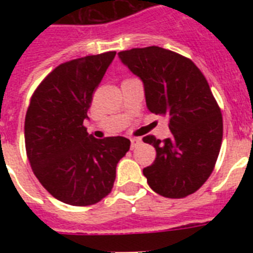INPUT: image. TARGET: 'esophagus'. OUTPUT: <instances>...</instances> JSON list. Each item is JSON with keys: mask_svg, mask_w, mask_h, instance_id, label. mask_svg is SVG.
I'll use <instances>...</instances> for the list:
<instances>
[{"mask_svg": "<svg viewBox=\"0 0 253 253\" xmlns=\"http://www.w3.org/2000/svg\"><path fill=\"white\" fill-rule=\"evenodd\" d=\"M142 144V139L140 138H132L131 139V150H135L136 147Z\"/></svg>", "mask_w": 253, "mask_h": 253, "instance_id": "obj_1", "label": "esophagus"}]
</instances>
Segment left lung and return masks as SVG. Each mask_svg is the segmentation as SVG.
Segmentation results:
<instances>
[{
  "mask_svg": "<svg viewBox=\"0 0 253 253\" xmlns=\"http://www.w3.org/2000/svg\"><path fill=\"white\" fill-rule=\"evenodd\" d=\"M119 59L144 85L148 110L169 119L172 136L152 135L156 159L143 169L150 188L167 198H184L197 192L211 174L219 155L223 121L208 81L196 64L162 48H132Z\"/></svg>",
  "mask_w": 253,
  "mask_h": 253,
  "instance_id": "left-lung-1",
  "label": "left lung"
}]
</instances>
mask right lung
<instances>
[{"mask_svg": "<svg viewBox=\"0 0 253 253\" xmlns=\"http://www.w3.org/2000/svg\"><path fill=\"white\" fill-rule=\"evenodd\" d=\"M115 53L56 67L34 91L26 113V152L34 174L64 204L89 206L106 197L114 185L117 164L130 150L128 139H95L84 127L93 91Z\"/></svg>", "mask_w": 253, "mask_h": 253, "instance_id": "1", "label": "right lung"}]
</instances>
